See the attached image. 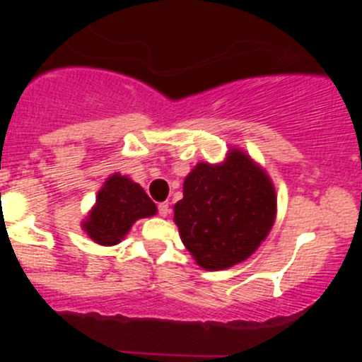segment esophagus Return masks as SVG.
Segmentation results:
<instances>
[{
	"label": "esophagus",
	"mask_w": 362,
	"mask_h": 362,
	"mask_svg": "<svg viewBox=\"0 0 362 362\" xmlns=\"http://www.w3.org/2000/svg\"><path fill=\"white\" fill-rule=\"evenodd\" d=\"M158 209H159V216L161 217H166L168 214H170V204L168 203H159Z\"/></svg>",
	"instance_id": "1"
}]
</instances>
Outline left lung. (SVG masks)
<instances>
[{
    "instance_id": "1",
    "label": "left lung",
    "mask_w": 362,
    "mask_h": 362,
    "mask_svg": "<svg viewBox=\"0 0 362 362\" xmlns=\"http://www.w3.org/2000/svg\"><path fill=\"white\" fill-rule=\"evenodd\" d=\"M277 216V194L263 166L241 148L225 161L197 163L174 204L181 241L201 268L226 270L250 257Z\"/></svg>"
}]
</instances>
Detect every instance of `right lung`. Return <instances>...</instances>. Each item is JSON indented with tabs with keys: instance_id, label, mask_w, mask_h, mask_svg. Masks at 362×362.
<instances>
[{
	"instance_id": "add662e5",
	"label": "right lung",
	"mask_w": 362,
	"mask_h": 362,
	"mask_svg": "<svg viewBox=\"0 0 362 362\" xmlns=\"http://www.w3.org/2000/svg\"><path fill=\"white\" fill-rule=\"evenodd\" d=\"M158 214V206L146 196L143 187L129 177L114 172L99 188L95 203L81 221V228L94 243L114 246L124 239L137 219Z\"/></svg>"
}]
</instances>
